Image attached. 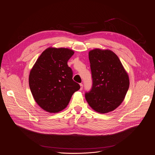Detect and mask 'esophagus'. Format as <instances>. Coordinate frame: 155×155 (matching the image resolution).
<instances>
[{"label":"esophagus","mask_w":155,"mask_h":155,"mask_svg":"<svg viewBox=\"0 0 155 155\" xmlns=\"http://www.w3.org/2000/svg\"><path fill=\"white\" fill-rule=\"evenodd\" d=\"M80 90H82V89H83V84L82 83H80Z\"/></svg>","instance_id":"obj_1"}]
</instances>
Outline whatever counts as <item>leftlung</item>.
Instances as JSON below:
<instances>
[{"label": "left lung", "instance_id": "8db88e82", "mask_svg": "<svg viewBox=\"0 0 155 155\" xmlns=\"http://www.w3.org/2000/svg\"><path fill=\"white\" fill-rule=\"evenodd\" d=\"M89 59L92 87L86 92V100L97 113L113 111L125 97L130 86L128 75L118 57L110 50H91Z\"/></svg>", "mask_w": 155, "mask_h": 155}]
</instances>
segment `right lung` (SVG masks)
<instances>
[{
	"label": "right lung",
	"mask_w": 155,
	"mask_h": 155,
	"mask_svg": "<svg viewBox=\"0 0 155 155\" xmlns=\"http://www.w3.org/2000/svg\"><path fill=\"white\" fill-rule=\"evenodd\" d=\"M74 51L68 48L48 47L36 60L30 72L28 82L37 104L50 113L64 110L73 94L80 89L72 80L68 61Z\"/></svg>",
	"instance_id": "add662e5"
}]
</instances>
